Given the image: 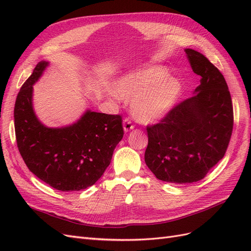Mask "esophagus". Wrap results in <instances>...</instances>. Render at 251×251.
<instances>
[{
  "instance_id": "1",
  "label": "esophagus",
  "mask_w": 251,
  "mask_h": 251,
  "mask_svg": "<svg viewBox=\"0 0 251 251\" xmlns=\"http://www.w3.org/2000/svg\"><path fill=\"white\" fill-rule=\"evenodd\" d=\"M123 128H124V131H125V132H128V131H130L131 129H133L134 126H133V124L131 123V121L129 120L128 118H126V119H124V121H123Z\"/></svg>"
}]
</instances>
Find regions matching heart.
Instances as JSON below:
<instances>
[{
	"label": "heart",
	"instance_id": "obj_1",
	"mask_svg": "<svg viewBox=\"0 0 251 251\" xmlns=\"http://www.w3.org/2000/svg\"><path fill=\"white\" fill-rule=\"evenodd\" d=\"M181 91L178 80L168 76L167 69L151 67L121 77L115 93L131 101V114L139 122L152 123L170 111Z\"/></svg>",
	"mask_w": 251,
	"mask_h": 251
}]
</instances>
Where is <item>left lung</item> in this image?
<instances>
[{"mask_svg": "<svg viewBox=\"0 0 251 251\" xmlns=\"http://www.w3.org/2000/svg\"><path fill=\"white\" fill-rule=\"evenodd\" d=\"M200 85L154 125L147 126L145 163L159 180L191 183L204 178L228 147L233 126L230 93L221 72L204 55L185 49Z\"/></svg>", "mask_w": 251, "mask_h": 251, "instance_id": "1", "label": "left lung"}]
</instances>
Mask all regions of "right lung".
Wrapping results in <instances>:
<instances>
[{"label": "right lung", "mask_w": 251, "mask_h": 251, "mask_svg": "<svg viewBox=\"0 0 251 251\" xmlns=\"http://www.w3.org/2000/svg\"><path fill=\"white\" fill-rule=\"evenodd\" d=\"M48 64L38 62L18 94L14 105L18 148L30 171L50 187L62 192L84 190L109 166L124 134L122 118L86 110L67 127L42 124L32 106V93Z\"/></svg>", "instance_id": "obj_1"}]
</instances>
